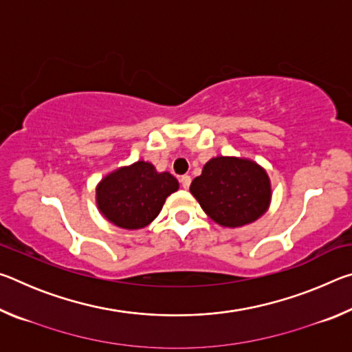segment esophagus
Instances as JSON below:
<instances>
[{
    "label": "esophagus",
    "mask_w": 352,
    "mask_h": 352,
    "mask_svg": "<svg viewBox=\"0 0 352 352\" xmlns=\"http://www.w3.org/2000/svg\"><path fill=\"white\" fill-rule=\"evenodd\" d=\"M180 184H182V188L189 189V186H190V177L189 175L180 177Z\"/></svg>",
    "instance_id": "1"
}]
</instances>
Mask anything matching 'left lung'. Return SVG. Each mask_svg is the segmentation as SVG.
Here are the masks:
<instances>
[{
    "label": "left lung",
    "mask_w": 352,
    "mask_h": 352,
    "mask_svg": "<svg viewBox=\"0 0 352 352\" xmlns=\"http://www.w3.org/2000/svg\"><path fill=\"white\" fill-rule=\"evenodd\" d=\"M270 180L250 160L216 157L190 183V194L214 222L242 226L254 222L270 204Z\"/></svg>",
    "instance_id": "obj_1"
}]
</instances>
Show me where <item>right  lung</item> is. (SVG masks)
<instances>
[{
	"mask_svg": "<svg viewBox=\"0 0 352 352\" xmlns=\"http://www.w3.org/2000/svg\"><path fill=\"white\" fill-rule=\"evenodd\" d=\"M177 189V178L169 172L160 174L151 163L138 162L107 175L96 189V201L111 223L138 230L158 216L166 197Z\"/></svg>",
	"mask_w": 352,
	"mask_h": 352,
	"instance_id": "1",
	"label": "right lung"
}]
</instances>
